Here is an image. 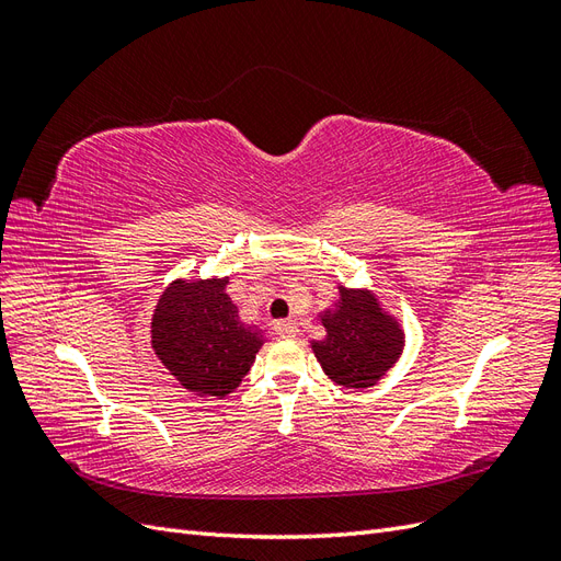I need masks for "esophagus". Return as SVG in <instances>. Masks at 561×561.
I'll return each mask as SVG.
<instances>
[{"instance_id": "34e87169", "label": "esophagus", "mask_w": 561, "mask_h": 561, "mask_svg": "<svg viewBox=\"0 0 561 561\" xmlns=\"http://www.w3.org/2000/svg\"><path fill=\"white\" fill-rule=\"evenodd\" d=\"M274 330L280 336H295L297 334V322L295 320H276L274 322Z\"/></svg>"}]
</instances>
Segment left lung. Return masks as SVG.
<instances>
[{
  "instance_id": "1",
  "label": "left lung",
  "mask_w": 561,
  "mask_h": 561,
  "mask_svg": "<svg viewBox=\"0 0 561 561\" xmlns=\"http://www.w3.org/2000/svg\"><path fill=\"white\" fill-rule=\"evenodd\" d=\"M325 339L311 342L322 371L346 388L375 386L398 363L404 348V330L377 295L365 287L339 285L334 309L320 313Z\"/></svg>"
}]
</instances>
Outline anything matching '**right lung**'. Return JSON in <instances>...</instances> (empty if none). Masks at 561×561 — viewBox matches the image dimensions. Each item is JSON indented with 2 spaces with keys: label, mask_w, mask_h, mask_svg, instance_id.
I'll return each mask as SVG.
<instances>
[{
  "label": "right lung",
  "mask_w": 561,
  "mask_h": 561,
  "mask_svg": "<svg viewBox=\"0 0 561 561\" xmlns=\"http://www.w3.org/2000/svg\"><path fill=\"white\" fill-rule=\"evenodd\" d=\"M227 278H178L151 313V348L165 369L196 396L225 398L250 371L264 344L227 295Z\"/></svg>",
  "instance_id": "obj_1"
}]
</instances>
